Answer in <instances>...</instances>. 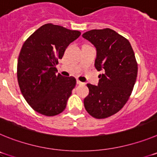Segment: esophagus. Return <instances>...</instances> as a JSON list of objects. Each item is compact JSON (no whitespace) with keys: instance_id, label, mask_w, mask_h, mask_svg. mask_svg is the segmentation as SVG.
<instances>
[{"instance_id":"1","label":"esophagus","mask_w":157,"mask_h":157,"mask_svg":"<svg viewBox=\"0 0 157 157\" xmlns=\"http://www.w3.org/2000/svg\"><path fill=\"white\" fill-rule=\"evenodd\" d=\"M77 84H78V85H84L85 83H84V82H82L80 81V80L77 79Z\"/></svg>"}]
</instances>
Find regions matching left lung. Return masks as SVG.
I'll list each match as a JSON object with an SVG mask.
<instances>
[{"mask_svg": "<svg viewBox=\"0 0 157 157\" xmlns=\"http://www.w3.org/2000/svg\"><path fill=\"white\" fill-rule=\"evenodd\" d=\"M97 48L95 67L102 71L98 86L87 84L84 106L96 119L116 114L130 98L138 75V63L128 40L109 28L91 30L82 34Z\"/></svg>", "mask_w": 157, "mask_h": 157, "instance_id": "obj_1", "label": "left lung"}]
</instances>
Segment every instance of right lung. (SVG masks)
Here are the masks:
<instances>
[{"instance_id":"obj_1","label":"right lung","mask_w":157,"mask_h":157,"mask_svg":"<svg viewBox=\"0 0 157 157\" xmlns=\"http://www.w3.org/2000/svg\"><path fill=\"white\" fill-rule=\"evenodd\" d=\"M80 34L78 30L46 23L23 43L18 58V83L23 98L40 114L54 116L66 108L76 79L56 74V66Z\"/></svg>"}]
</instances>
